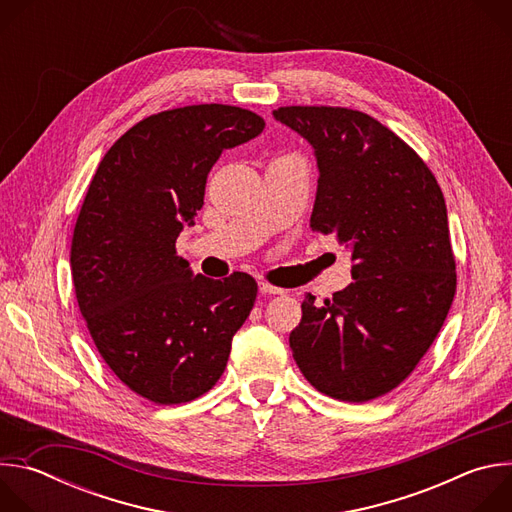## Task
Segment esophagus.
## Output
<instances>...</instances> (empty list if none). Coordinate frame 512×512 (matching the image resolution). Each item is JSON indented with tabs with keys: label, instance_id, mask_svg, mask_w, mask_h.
I'll list each match as a JSON object with an SVG mask.
<instances>
[{
	"label": "esophagus",
	"instance_id": "34e87169",
	"mask_svg": "<svg viewBox=\"0 0 512 512\" xmlns=\"http://www.w3.org/2000/svg\"><path fill=\"white\" fill-rule=\"evenodd\" d=\"M259 291L263 296H285L287 289H281L277 285H271L267 281H259Z\"/></svg>",
	"mask_w": 512,
	"mask_h": 512
}]
</instances>
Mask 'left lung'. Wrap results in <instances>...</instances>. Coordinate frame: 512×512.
Instances as JSON below:
<instances>
[{"label": "left lung", "mask_w": 512, "mask_h": 512, "mask_svg": "<svg viewBox=\"0 0 512 512\" xmlns=\"http://www.w3.org/2000/svg\"><path fill=\"white\" fill-rule=\"evenodd\" d=\"M273 117L312 143L320 178L310 229L352 251L354 277L322 308L304 300L291 352L320 393L377 399L413 373L456 296L442 188L415 150L367 113L291 105Z\"/></svg>", "instance_id": "left-lung-1"}]
</instances>
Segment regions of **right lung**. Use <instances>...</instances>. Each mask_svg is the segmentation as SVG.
Wrapping results in <instances>:
<instances>
[{
	"label": "right lung",
	"instance_id": "1",
	"mask_svg": "<svg viewBox=\"0 0 512 512\" xmlns=\"http://www.w3.org/2000/svg\"><path fill=\"white\" fill-rule=\"evenodd\" d=\"M263 127L233 105L162 111L125 131L89 184L70 245L77 302L109 369L152 403L210 391L253 310L251 275H192L176 239L204 204L214 162Z\"/></svg>",
	"mask_w": 512,
	"mask_h": 512
}]
</instances>
